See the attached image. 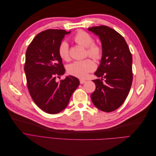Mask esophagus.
Segmentation results:
<instances>
[{
    "mask_svg": "<svg viewBox=\"0 0 156 156\" xmlns=\"http://www.w3.org/2000/svg\"><path fill=\"white\" fill-rule=\"evenodd\" d=\"M86 82L85 80H83V79H80V83L81 84H84V83Z\"/></svg>",
    "mask_w": 156,
    "mask_h": 156,
    "instance_id": "34e87169",
    "label": "esophagus"
}]
</instances>
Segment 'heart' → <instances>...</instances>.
Instances as JSON below:
<instances>
[{"label":"heart","mask_w":156,"mask_h":156,"mask_svg":"<svg viewBox=\"0 0 156 156\" xmlns=\"http://www.w3.org/2000/svg\"><path fill=\"white\" fill-rule=\"evenodd\" d=\"M73 40L77 44L87 48V54L94 59H100L102 56V48L100 45L94 43V38L88 32L79 30L73 36ZM58 54L60 58L65 61L70 58L69 45L66 41L61 42L58 46ZM96 69V65L90 59L75 61L68 65V73L73 76L83 78L89 73Z\"/></svg>","instance_id":"obj_1"}]
</instances>
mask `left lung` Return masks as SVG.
I'll use <instances>...</instances> for the list:
<instances>
[{"label":"left lung","instance_id":"8db88e82","mask_svg":"<svg viewBox=\"0 0 156 156\" xmlns=\"http://www.w3.org/2000/svg\"><path fill=\"white\" fill-rule=\"evenodd\" d=\"M88 30L100 37L102 44L101 62L94 73L101 79L93 80L96 90L91 100L100 110L114 111L123 104L130 90L132 55L124 37L115 30L101 25L88 28Z\"/></svg>","mask_w":156,"mask_h":156}]
</instances>
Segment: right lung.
<instances>
[{
  "label": "right lung",
  "mask_w": 156,
  "mask_h": 156,
  "mask_svg": "<svg viewBox=\"0 0 156 156\" xmlns=\"http://www.w3.org/2000/svg\"><path fill=\"white\" fill-rule=\"evenodd\" d=\"M69 33L58 29L44 30L36 36L27 49L24 70L28 90L37 106L49 114L63 111L80 83L72 75L56 81L65 73L58 46Z\"/></svg>",
  "instance_id": "right-lung-1"
}]
</instances>
